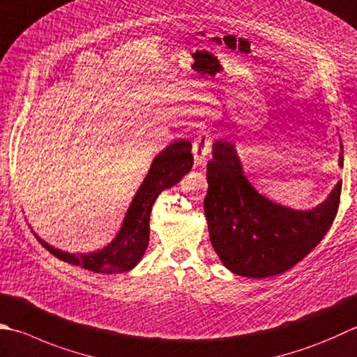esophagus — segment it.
<instances>
[{
	"label": "esophagus",
	"instance_id": "1",
	"mask_svg": "<svg viewBox=\"0 0 357 357\" xmlns=\"http://www.w3.org/2000/svg\"><path fill=\"white\" fill-rule=\"evenodd\" d=\"M211 139H208L207 135H201L197 137V141L193 142V159H195V165L197 167H204L206 160L211 155Z\"/></svg>",
	"mask_w": 357,
	"mask_h": 357
}]
</instances>
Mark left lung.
<instances>
[{
    "label": "left lung",
    "instance_id": "obj_1",
    "mask_svg": "<svg viewBox=\"0 0 357 357\" xmlns=\"http://www.w3.org/2000/svg\"><path fill=\"white\" fill-rule=\"evenodd\" d=\"M212 155L204 212L212 246L227 269L254 278L282 274L322 241L339 211L342 181L319 207L291 211L255 192L234 145L216 141Z\"/></svg>",
    "mask_w": 357,
    "mask_h": 357
}]
</instances>
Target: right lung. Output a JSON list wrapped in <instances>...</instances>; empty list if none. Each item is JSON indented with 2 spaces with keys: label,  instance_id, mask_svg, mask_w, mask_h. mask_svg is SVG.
<instances>
[{
  "label": "right lung",
  "instance_id": "obj_1",
  "mask_svg": "<svg viewBox=\"0 0 357 357\" xmlns=\"http://www.w3.org/2000/svg\"><path fill=\"white\" fill-rule=\"evenodd\" d=\"M193 165L192 144L188 141H176L156 156L150 167V172L144 179L135 199L125 216L121 232L114 241L99 252L93 254H68L63 250L41 243L46 250L61 261L75 264L83 269L97 274H117L130 271L141 261L150 240V213L159 193L178 184L183 176L190 172Z\"/></svg>",
  "mask_w": 357,
  "mask_h": 357
}]
</instances>
